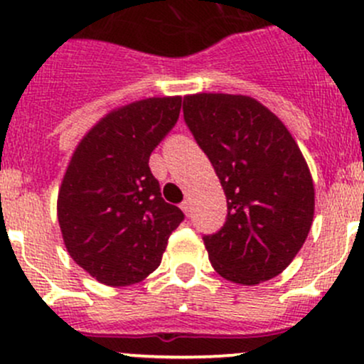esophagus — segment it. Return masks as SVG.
Masks as SVG:
<instances>
[{
    "mask_svg": "<svg viewBox=\"0 0 364 364\" xmlns=\"http://www.w3.org/2000/svg\"><path fill=\"white\" fill-rule=\"evenodd\" d=\"M179 208H181V211L186 214V216H190V213H192V204H190V200H183L181 204H179Z\"/></svg>",
    "mask_w": 364,
    "mask_h": 364,
    "instance_id": "1",
    "label": "esophagus"
}]
</instances>
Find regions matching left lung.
I'll return each instance as SVG.
<instances>
[{
    "label": "left lung",
    "mask_w": 364,
    "mask_h": 364,
    "mask_svg": "<svg viewBox=\"0 0 364 364\" xmlns=\"http://www.w3.org/2000/svg\"><path fill=\"white\" fill-rule=\"evenodd\" d=\"M183 114L227 195V221L204 237L214 270L252 286L275 277L304 246L314 183L286 125L247 95L193 94Z\"/></svg>",
    "instance_id": "obj_1"
}]
</instances>
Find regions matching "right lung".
I'll return each mask as SVG.
<instances>
[{
	"instance_id": "obj_1",
	"label": "right lung",
	"mask_w": 364,
	"mask_h": 364,
	"mask_svg": "<svg viewBox=\"0 0 364 364\" xmlns=\"http://www.w3.org/2000/svg\"><path fill=\"white\" fill-rule=\"evenodd\" d=\"M181 97H150L113 109L83 136L57 197L68 252L106 286H131L162 262L185 214L167 204L150 155L176 125Z\"/></svg>"
}]
</instances>
